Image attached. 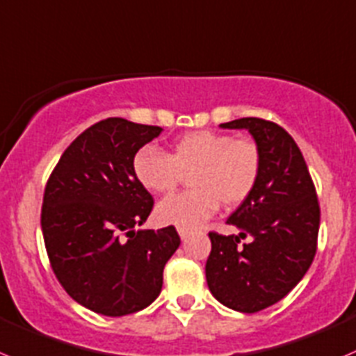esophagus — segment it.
I'll return each instance as SVG.
<instances>
[{
	"instance_id": "obj_1",
	"label": "esophagus",
	"mask_w": 356,
	"mask_h": 356,
	"mask_svg": "<svg viewBox=\"0 0 356 356\" xmlns=\"http://www.w3.org/2000/svg\"><path fill=\"white\" fill-rule=\"evenodd\" d=\"M178 234H179V237H181V241H185V238L190 235V230H185V228H178Z\"/></svg>"
}]
</instances>
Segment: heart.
Instances as JSON below:
<instances>
[{
    "instance_id": "obj_1",
    "label": "heart",
    "mask_w": 356,
    "mask_h": 356,
    "mask_svg": "<svg viewBox=\"0 0 356 356\" xmlns=\"http://www.w3.org/2000/svg\"><path fill=\"white\" fill-rule=\"evenodd\" d=\"M193 190L161 200L156 216L161 223L192 230L209 220L220 202L235 207L254 192L261 175V152L249 138L228 133L200 131L179 136L166 154L143 147L133 159V173L152 193H170L181 173H190Z\"/></svg>"
}]
</instances>
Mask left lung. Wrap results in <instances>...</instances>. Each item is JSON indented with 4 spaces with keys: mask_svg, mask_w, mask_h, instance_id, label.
Returning <instances> with one entry per match:
<instances>
[{
    "mask_svg": "<svg viewBox=\"0 0 356 356\" xmlns=\"http://www.w3.org/2000/svg\"><path fill=\"white\" fill-rule=\"evenodd\" d=\"M221 128L251 133L261 152V175L227 220L241 234L209 232L206 280L221 305L256 313L286 298L308 272L318 238V197L301 150L282 126L242 118ZM245 236L250 241L241 245Z\"/></svg>",
    "mask_w": 356,
    "mask_h": 356,
    "instance_id": "8db88e82",
    "label": "left lung"
}]
</instances>
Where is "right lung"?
Wrapping results in <instances>:
<instances>
[{
    "instance_id": "obj_1",
    "label": "right lung",
    "mask_w": 356,
    "mask_h": 356,
    "mask_svg": "<svg viewBox=\"0 0 356 356\" xmlns=\"http://www.w3.org/2000/svg\"><path fill=\"white\" fill-rule=\"evenodd\" d=\"M161 131L104 119L67 147L44 186L41 230L51 270L74 301L100 315L147 308L179 245L173 225L135 232L154 199L133 173V159Z\"/></svg>"
}]
</instances>
